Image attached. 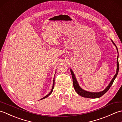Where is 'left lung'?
<instances>
[{
	"label": "left lung",
	"instance_id": "left-lung-1",
	"mask_svg": "<svg viewBox=\"0 0 122 122\" xmlns=\"http://www.w3.org/2000/svg\"><path fill=\"white\" fill-rule=\"evenodd\" d=\"M112 41L113 42L114 45L116 46L115 44L114 43L113 41L112 40ZM116 49H117V52H118V49H117V47H116ZM118 70H119V63H118V56L117 58V70H116V74L114 76L113 79L112 80V81H111V82L110 83V84H108V85L107 87V88H106V89L104 91H103L100 92H98V93L90 92H87V91H86L83 90L82 88L80 87V86L79 85L78 83H77V82L76 81V76H75L73 71H72L71 70L70 71H71V74H72V79H73V84L74 90L76 92L77 94L80 95V96H81V97H84L91 98H95L100 97H102V95H104L105 93H107L108 91V90L110 89V88L111 87V86H112V85L113 84V82H114V80L116 78V77L117 76L118 72Z\"/></svg>",
	"mask_w": 122,
	"mask_h": 122
}]
</instances>
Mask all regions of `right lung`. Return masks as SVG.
<instances>
[{
	"label": "right lung",
	"mask_w": 122,
	"mask_h": 122,
	"mask_svg": "<svg viewBox=\"0 0 122 122\" xmlns=\"http://www.w3.org/2000/svg\"><path fill=\"white\" fill-rule=\"evenodd\" d=\"M54 80H53V86H52V89H51V92L49 93V94L47 95H46V97H43L42 98H41V99H40V100H42V99H44V98H46V97H49V95H50L51 93H52V91H53V88H54Z\"/></svg>",
	"instance_id": "add662e5"
}]
</instances>
